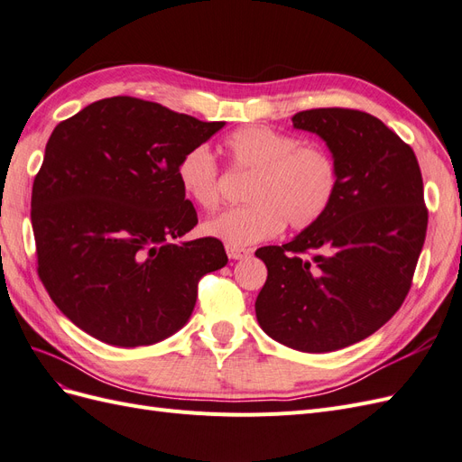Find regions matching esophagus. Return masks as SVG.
<instances>
[{"mask_svg": "<svg viewBox=\"0 0 462 462\" xmlns=\"http://www.w3.org/2000/svg\"><path fill=\"white\" fill-rule=\"evenodd\" d=\"M226 250H227V256L231 260H243V258L250 256V250L243 248V246H231V245H227Z\"/></svg>", "mask_w": 462, "mask_h": 462, "instance_id": "34e87169", "label": "esophagus"}]
</instances>
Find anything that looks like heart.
<instances>
[{"label":"heart","mask_w":462,"mask_h":462,"mask_svg":"<svg viewBox=\"0 0 462 462\" xmlns=\"http://www.w3.org/2000/svg\"><path fill=\"white\" fill-rule=\"evenodd\" d=\"M233 171L250 173L245 187L248 204L208 217L202 231L231 246L272 239L289 223L302 231L324 217L341 187L339 163L333 153L302 143L299 136L265 125H248L221 143ZM183 197L202 209L219 202V167L204 146H194L177 163Z\"/></svg>","instance_id":"heart-1"}]
</instances>
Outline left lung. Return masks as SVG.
I'll return each mask as SVG.
<instances>
[{
	"instance_id": "8db88e82",
	"label": "left lung",
	"mask_w": 462,
	"mask_h": 462,
	"mask_svg": "<svg viewBox=\"0 0 462 462\" xmlns=\"http://www.w3.org/2000/svg\"><path fill=\"white\" fill-rule=\"evenodd\" d=\"M292 127L324 138L341 187L316 226L256 250L268 268L256 318L285 346L339 351L380 329L407 297L428 227L422 173L412 148L365 111L306 109Z\"/></svg>"
}]
</instances>
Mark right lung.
<instances>
[{
	"mask_svg": "<svg viewBox=\"0 0 462 462\" xmlns=\"http://www.w3.org/2000/svg\"><path fill=\"white\" fill-rule=\"evenodd\" d=\"M223 125L116 96L53 129L31 219L38 275L77 328L107 345L141 346L187 324L200 277L227 254L214 236L177 243L199 223L177 163Z\"/></svg>",
	"mask_w": 462,
	"mask_h": 462,
	"instance_id": "obj_1",
	"label": "right lung"
}]
</instances>
